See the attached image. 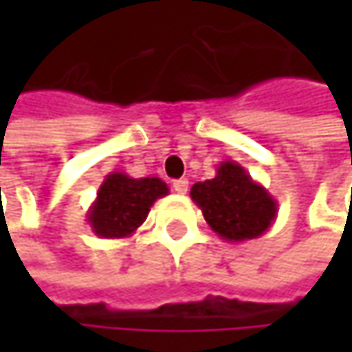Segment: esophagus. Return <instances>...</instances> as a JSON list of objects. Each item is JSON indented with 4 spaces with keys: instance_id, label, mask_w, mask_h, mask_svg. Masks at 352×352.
Segmentation results:
<instances>
[{
    "instance_id": "1",
    "label": "esophagus",
    "mask_w": 352,
    "mask_h": 352,
    "mask_svg": "<svg viewBox=\"0 0 352 352\" xmlns=\"http://www.w3.org/2000/svg\"><path fill=\"white\" fill-rule=\"evenodd\" d=\"M173 189H175L177 193H187L189 181L187 179H177V181H173Z\"/></svg>"
}]
</instances>
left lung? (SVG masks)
I'll return each instance as SVG.
<instances>
[{"instance_id":"8db88e82","label":"left lung","mask_w":352,"mask_h":352,"mask_svg":"<svg viewBox=\"0 0 352 352\" xmlns=\"http://www.w3.org/2000/svg\"><path fill=\"white\" fill-rule=\"evenodd\" d=\"M189 195L210 228L228 243L258 239L277 218L275 197L236 161H222L216 177L195 183Z\"/></svg>"}]
</instances>
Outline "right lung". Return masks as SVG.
<instances>
[{"label": "right lung", "instance_id": "obj_1", "mask_svg": "<svg viewBox=\"0 0 352 352\" xmlns=\"http://www.w3.org/2000/svg\"><path fill=\"white\" fill-rule=\"evenodd\" d=\"M169 187L159 177H134L113 171L100 185L96 201L87 210V224L100 239H126L146 220L153 204L165 197Z\"/></svg>", "mask_w": 352, "mask_h": 352}]
</instances>
